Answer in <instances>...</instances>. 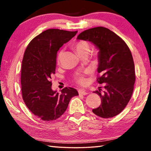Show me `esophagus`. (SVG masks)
I'll return each mask as SVG.
<instances>
[{
    "instance_id": "34e87169",
    "label": "esophagus",
    "mask_w": 151,
    "mask_h": 151,
    "mask_svg": "<svg viewBox=\"0 0 151 151\" xmlns=\"http://www.w3.org/2000/svg\"><path fill=\"white\" fill-rule=\"evenodd\" d=\"M78 94H82V95H86V94H88V93L86 91L84 90V89H79V90H78Z\"/></svg>"
}]
</instances>
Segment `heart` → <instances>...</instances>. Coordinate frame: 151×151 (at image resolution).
<instances>
[{
  "label": "heart",
  "instance_id": "1",
  "mask_svg": "<svg viewBox=\"0 0 151 151\" xmlns=\"http://www.w3.org/2000/svg\"><path fill=\"white\" fill-rule=\"evenodd\" d=\"M89 45L88 43L85 41V40H79L75 45V48L78 54L79 55L81 52H85V51H89ZM60 53L58 56V58L60 57ZM89 73L88 70L84 71L83 73H78L75 76V81L78 84L81 85H85L86 83V78L85 77V75Z\"/></svg>",
  "mask_w": 151,
  "mask_h": 151
}]
</instances>
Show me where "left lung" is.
<instances>
[{
    "label": "left lung",
    "mask_w": 151,
    "mask_h": 151,
    "mask_svg": "<svg viewBox=\"0 0 151 151\" xmlns=\"http://www.w3.org/2000/svg\"><path fill=\"white\" fill-rule=\"evenodd\" d=\"M77 39L90 41L99 49L97 78L104 84V91H94L101 96V104L93 109L102 118H111L123 111L131 98L135 82L134 64L131 50L123 40L103 27L86 30Z\"/></svg>",
    "instance_id": "8db88e82"
}]
</instances>
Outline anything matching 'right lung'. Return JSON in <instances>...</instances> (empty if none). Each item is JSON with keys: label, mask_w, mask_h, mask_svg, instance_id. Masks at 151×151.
<instances>
[{"label": "right lung", "mask_w": 151, "mask_h": 151, "mask_svg": "<svg viewBox=\"0 0 151 151\" xmlns=\"http://www.w3.org/2000/svg\"><path fill=\"white\" fill-rule=\"evenodd\" d=\"M77 31L48 29L35 37L25 50L21 67L22 99L33 114L52 121L63 114L77 91L65 87L58 94L52 90L51 76L55 73L57 53Z\"/></svg>", "instance_id": "1"}]
</instances>
